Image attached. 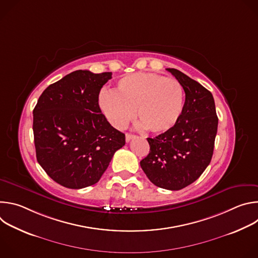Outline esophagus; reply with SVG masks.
<instances>
[{
    "label": "esophagus",
    "mask_w": 258,
    "mask_h": 258,
    "mask_svg": "<svg viewBox=\"0 0 258 258\" xmlns=\"http://www.w3.org/2000/svg\"><path fill=\"white\" fill-rule=\"evenodd\" d=\"M134 138H136V136L135 135H133V134H126L125 135V141L126 142H130L132 139H134Z\"/></svg>",
    "instance_id": "obj_1"
}]
</instances>
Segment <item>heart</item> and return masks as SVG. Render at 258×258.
<instances>
[{
  "label": "heart",
  "instance_id": "obj_1",
  "mask_svg": "<svg viewBox=\"0 0 258 258\" xmlns=\"http://www.w3.org/2000/svg\"><path fill=\"white\" fill-rule=\"evenodd\" d=\"M185 104L181 84L152 72L122 78L113 92H102L99 106L109 122L123 128L134 117L146 131L164 133L178 121Z\"/></svg>",
  "mask_w": 258,
  "mask_h": 258
}]
</instances>
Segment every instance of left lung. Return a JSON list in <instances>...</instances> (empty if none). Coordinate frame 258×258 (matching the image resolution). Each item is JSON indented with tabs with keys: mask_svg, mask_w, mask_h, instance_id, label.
I'll list each match as a JSON object with an SVG mask.
<instances>
[{
	"mask_svg": "<svg viewBox=\"0 0 258 258\" xmlns=\"http://www.w3.org/2000/svg\"><path fill=\"white\" fill-rule=\"evenodd\" d=\"M186 94L182 113L173 127L148 138L150 152L140 164L155 186L177 191L194 182L209 165L218 118L212 94L185 73L167 68Z\"/></svg>",
	"mask_w": 258,
	"mask_h": 258,
	"instance_id": "1",
	"label": "left lung"
}]
</instances>
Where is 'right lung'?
Instances as JSON below:
<instances>
[{
	"instance_id": "obj_1",
	"label": "right lung",
	"mask_w": 258,
	"mask_h": 258,
	"mask_svg": "<svg viewBox=\"0 0 258 258\" xmlns=\"http://www.w3.org/2000/svg\"><path fill=\"white\" fill-rule=\"evenodd\" d=\"M111 72L77 70L50 85L33 109L36 159L59 185L83 189L98 182L125 136L99 107Z\"/></svg>"
}]
</instances>
